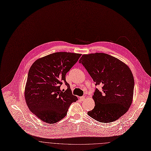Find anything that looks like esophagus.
<instances>
[{
    "mask_svg": "<svg viewBox=\"0 0 151 151\" xmlns=\"http://www.w3.org/2000/svg\"><path fill=\"white\" fill-rule=\"evenodd\" d=\"M81 100H82V101H83V100H85V96H82L81 97Z\"/></svg>",
    "mask_w": 151,
    "mask_h": 151,
    "instance_id": "1",
    "label": "esophagus"
}]
</instances>
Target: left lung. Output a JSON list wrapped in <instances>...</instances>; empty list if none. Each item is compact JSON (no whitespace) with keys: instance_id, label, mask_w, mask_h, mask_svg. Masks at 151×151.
Returning a JSON list of instances; mask_svg holds the SVG:
<instances>
[{"instance_id":"obj_1","label":"left lung","mask_w":151,"mask_h":151,"mask_svg":"<svg viewBox=\"0 0 151 151\" xmlns=\"http://www.w3.org/2000/svg\"><path fill=\"white\" fill-rule=\"evenodd\" d=\"M82 63L95 85L102 86L92 96L93 110L88 115L101 123H110L124 115L130 107L133 98L134 78L129 67L111 55L103 53L83 55Z\"/></svg>"}]
</instances>
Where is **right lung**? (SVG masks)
Instances as JSON below:
<instances>
[{
    "label": "right lung",
    "mask_w": 151,
    "mask_h": 151,
    "mask_svg": "<svg viewBox=\"0 0 151 151\" xmlns=\"http://www.w3.org/2000/svg\"><path fill=\"white\" fill-rule=\"evenodd\" d=\"M81 55L56 52L38 59L31 65L24 96L29 110L42 122L53 124L61 120L70 105L78 99L72 95L66 75ZM63 81L68 88L64 92L60 89Z\"/></svg>",
    "instance_id": "1"
}]
</instances>
